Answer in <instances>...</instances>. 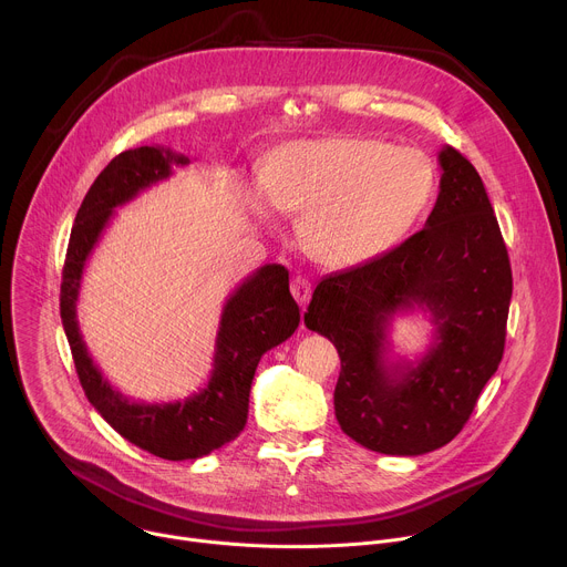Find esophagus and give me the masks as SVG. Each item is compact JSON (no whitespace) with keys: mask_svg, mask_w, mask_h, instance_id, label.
I'll return each mask as SVG.
<instances>
[{"mask_svg":"<svg viewBox=\"0 0 567 567\" xmlns=\"http://www.w3.org/2000/svg\"><path fill=\"white\" fill-rule=\"evenodd\" d=\"M291 293H293V298H296V302L305 309V305L309 302V296H311V285H309V280H305V278H293L291 280Z\"/></svg>","mask_w":567,"mask_h":567,"instance_id":"34e87169","label":"esophagus"}]
</instances>
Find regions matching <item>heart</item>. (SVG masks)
<instances>
[{
    "label": "heart",
    "mask_w": 567,
    "mask_h": 567,
    "mask_svg": "<svg viewBox=\"0 0 567 567\" xmlns=\"http://www.w3.org/2000/svg\"><path fill=\"white\" fill-rule=\"evenodd\" d=\"M435 190L437 173L422 150L334 136L276 150L262 184H245L239 197L265 226H274V208L302 213V249L326 267H354L406 237L431 208Z\"/></svg>",
    "instance_id": "1"
}]
</instances>
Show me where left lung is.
I'll list each match as a JSON object with an SVG mask.
<instances>
[{
    "label": "left lung",
    "mask_w": 567,
    "mask_h": 567,
    "mask_svg": "<svg viewBox=\"0 0 567 567\" xmlns=\"http://www.w3.org/2000/svg\"><path fill=\"white\" fill-rule=\"evenodd\" d=\"M440 195L426 226L392 251L322 278L305 326L341 357L334 411L346 435L385 455L449 444L505 352L512 267L505 239L471 161L440 150ZM432 313L434 346L417 363L386 359L394 312Z\"/></svg>",
    "instance_id": "obj_1"
}]
</instances>
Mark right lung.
<instances>
[{
	"instance_id": "add662e5",
	"label": "right lung",
	"mask_w": 567,
	"mask_h": 567,
	"mask_svg": "<svg viewBox=\"0 0 567 567\" xmlns=\"http://www.w3.org/2000/svg\"><path fill=\"white\" fill-rule=\"evenodd\" d=\"M188 156L143 145L114 156L78 208L60 285V316L75 372L92 406L134 446L164 460H197L235 440L247 424L249 392L262 354L287 341L300 322L289 293V271L265 265L224 305L208 385L168 403H141L121 394L94 365L78 330L75 300L85 262L110 224L114 208L186 166Z\"/></svg>"
}]
</instances>
